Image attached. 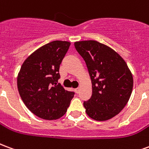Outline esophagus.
Listing matches in <instances>:
<instances>
[{
  "instance_id": "1",
  "label": "esophagus",
  "mask_w": 149,
  "mask_h": 149,
  "mask_svg": "<svg viewBox=\"0 0 149 149\" xmlns=\"http://www.w3.org/2000/svg\"><path fill=\"white\" fill-rule=\"evenodd\" d=\"M75 91H76L77 93H79V92H80V88H77L75 89Z\"/></svg>"
}]
</instances>
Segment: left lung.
Returning <instances> with one entry per match:
<instances>
[{
    "mask_svg": "<svg viewBox=\"0 0 149 149\" xmlns=\"http://www.w3.org/2000/svg\"><path fill=\"white\" fill-rule=\"evenodd\" d=\"M89 72L93 93L84 107L88 116L103 121L120 112L132 91L133 79L126 62L117 52L96 40L75 42Z\"/></svg>",
    "mask_w": 149,
    "mask_h": 149,
    "instance_id": "1",
    "label": "left lung"
}]
</instances>
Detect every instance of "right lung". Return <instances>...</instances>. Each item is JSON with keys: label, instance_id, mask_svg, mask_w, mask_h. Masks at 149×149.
<instances>
[{"label": "right lung", "instance_id": "add662e5", "mask_svg": "<svg viewBox=\"0 0 149 149\" xmlns=\"http://www.w3.org/2000/svg\"><path fill=\"white\" fill-rule=\"evenodd\" d=\"M70 43L54 40L40 47L28 57L17 77L19 93L34 115L45 120H56L65 115L74 92L57 84L60 65Z\"/></svg>", "mask_w": 149, "mask_h": 149}]
</instances>
